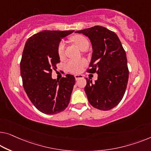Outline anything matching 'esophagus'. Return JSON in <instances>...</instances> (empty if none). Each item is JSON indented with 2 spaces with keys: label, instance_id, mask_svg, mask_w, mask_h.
Segmentation results:
<instances>
[{
  "label": "esophagus",
  "instance_id": "1",
  "mask_svg": "<svg viewBox=\"0 0 151 151\" xmlns=\"http://www.w3.org/2000/svg\"><path fill=\"white\" fill-rule=\"evenodd\" d=\"M75 79L77 81V80H79L80 78H83V76L81 75H75Z\"/></svg>",
  "mask_w": 151,
  "mask_h": 151
}]
</instances>
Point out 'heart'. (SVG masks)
<instances>
[{
	"instance_id": "b5f03b06",
	"label": "heart",
	"mask_w": 151,
	"mask_h": 151,
	"mask_svg": "<svg viewBox=\"0 0 151 151\" xmlns=\"http://www.w3.org/2000/svg\"><path fill=\"white\" fill-rule=\"evenodd\" d=\"M71 40L75 43L81 50L85 51L88 49L89 46V40L84 36L77 35L71 38ZM65 51V43L64 42L61 41L58 45V53L60 58H62L64 56ZM87 62L85 59L78 60H69L65 64V68L67 71L72 73H80L83 70L84 67L86 66Z\"/></svg>"
}]
</instances>
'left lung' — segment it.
Returning <instances> with one entry per match:
<instances>
[{"mask_svg":"<svg viewBox=\"0 0 151 151\" xmlns=\"http://www.w3.org/2000/svg\"><path fill=\"white\" fill-rule=\"evenodd\" d=\"M89 38L91 43L90 73L98 74L95 83L87 79L85 87L89 104L101 111L118 105L127 87L129 70L125 51L118 36L103 26H95L76 31Z\"/></svg>","mask_w":151,"mask_h":151,"instance_id":"left-lung-1","label":"left lung"}]
</instances>
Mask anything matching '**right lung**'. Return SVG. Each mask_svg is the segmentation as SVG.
Listing matches in <instances>:
<instances>
[{"label": "right lung", "instance_id": "obj_1", "mask_svg": "<svg viewBox=\"0 0 151 151\" xmlns=\"http://www.w3.org/2000/svg\"><path fill=\"white\" fill-rule=\"evenodd\" d=\"M74 30H44L29 38L20 62L23 86L34 106L42 113L55 114L69 104L75 78L66 75L60 81L51 77L52 70L60 62L58 53L62 39Z\"/></svg>", "mask_w": 151, "mask_h": 151}]
</instances>
